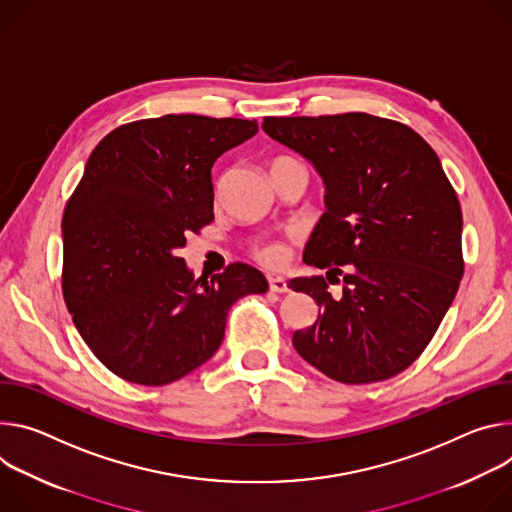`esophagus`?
Here are the masks:
<instances>
[{
  "label": "esophagus",
  "instance_id": "1",
  "mask_svg": "<svg viewBox=\"0 0 512 512\" xmlns=\"http://www.w3.org/2000/svg\"><path fill=\"white\" fill-rule=\"evenodd\" d=\"M268 287H270V291L272 293H289V285H287V280L285 278H280V276H272V278H268Z\"/></svg>",
  "mask_w": 512,
  "mask_h": 512
}]
</instances>
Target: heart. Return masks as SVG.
<instances>
[{
  "instance_id": "1",
  "label": "heart",
  "mask_w": 512,
  "mask_h": 512,
  "mask_svg": "<svg viewBox=\"0 0 512 512\" xmlns=\"http://www.w3.org/2000/svg\"><path fill=\"white\" fill-rule=\"evenodd\" d=\"M285 162H293V158L289 156H278L272 160L270 168L278 166V164H285ZM254 258L264 264V266H270V268H278L285 264L289 260V248L285 242H278V240H268V242H260L254 246L252 250Z\"/></svg>"
}]
</instances>
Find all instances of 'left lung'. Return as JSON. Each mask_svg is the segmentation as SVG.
Listing matches in <instances>:
<instances>
[{
  "instance_id": "1",
  "label": "left lung",
  "mask_w": 512,
  "mask_h": 512,
  "mask_svg": "<svg viewBox=\"0 0 512 512\" xmlns=\"http://www.w3.org/2000/svg\"><path fill=\"white\" fill-rule=\"evenodd\" d=\"M262 130L325 183L327 211L303 260L327 272L289 282L321 313L295 331V350L344 384L396 376L427 348L464 276L462 207L435 150L362 111L264 118ZM339 281L333 298L328 285Z\"/></svg>"
}]
</instances>
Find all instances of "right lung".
<instances>
[{
	"label": "right lung",
	"instance_id": "add662e5",
	"mask_svg": "<svg viewBox=\"0 0 512 512\" xmlns=\"http://www.w3.org/2000/svg\"><path fill=\"white\" fill-rule=\"evenodd\" d=\"M256 132V120L168 113L116 128L91 152L63 215V295L116 376L183 378L217 352L230 307L268 291L244 262L195 280L177 256L213 221L215 160Z\"/></svg>",
	"mask_w": 512,
	"mask_h": 512
}]
</instances>
